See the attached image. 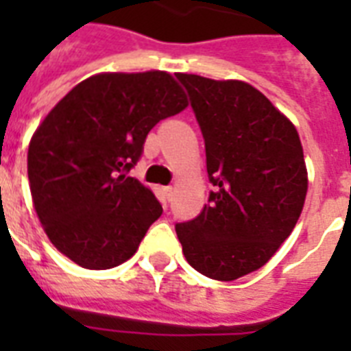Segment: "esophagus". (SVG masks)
<instances>
[{
    "mask_svg": "<svg viewBox=\"0 0 351 351\" xmlns=\"http://www.w3.org/2000/svg\"><path fill=\"white\" fill-rule=\"evenodd\" d=\"M164 195H165V198H167V200H169L171 198V195H173V187H164Z\"/></svg>",
    "mask_w": 351,
    "mask_h": 351,
    "instance_id": "esophagus-1",
    "label": "esophagus"
}]
</instances>
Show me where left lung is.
Returning <instances> with one entry per match:
<instances>
[{"mask_svg":"<svg viewBox=\"0 0 351 351\" xmlns=\"http://www.w3.org/2000/svg\"><path fill=\"white\" fill-rule=\"evenodd\" d=\"M202 131L209 193L202 213L175 230L186 261L215 280L266 264L293 231L308 191L293 123L250 84L176 74Z\"/></svg>","mask_w":351,"mask_h":351,"instance_id":"8db88e82","label":"left lung"}]
</instances>
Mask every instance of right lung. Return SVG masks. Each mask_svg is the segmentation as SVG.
Instances as JSON below:
<instances>
[{
    "mask_svg": "<svg viewBox=\"0 0 351 351\" xmlns=\"http://www.w3.org/2000/svg\"><path fill=\"white\" fill-rule=\"evenodd\" d=\"M164 71L96 74L78 84L30 140V193L47 237L87 269H109L136 253L162 204L129 171L149 131L186 109Z\"/></svg>",
    "mask_w": 351,
    "mask_h": 351,
    "instance_id": "obj_1",
    "label": "right lung"
}]
</instances>
